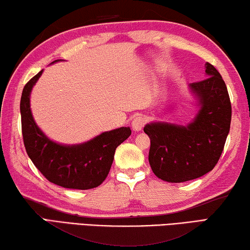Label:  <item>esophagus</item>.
Here are the masks:
<instances>
[{"mask_svg":"<svg viewBox=\"0 0 250 250\" xmlns=\"http://www.w3.org/2000/svg\"><path fill=\"white\" fill-rule=\"evenodd\" d=\"M145 118L143 116H136L133 120L132 122V127L134 132H139V130H142V128L144 127V125H145Z\"/></svg>","mask_w":250,"mask_h":250,"instance_id":"1","label":"esophagus"}]
</instances>
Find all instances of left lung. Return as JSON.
<instances>
[{"instance_id": "1", "label": "left lung", "mask_w": 250, "mask_h": 250, "mask_svg": "<svg viewBox=\"0 0 250 250\" xmlns=\"http://www.w3.org/2000/svg\"><path fill=\"white\" fill-rule=\"evenodd\" d=\"M204 69L207 79L188 85L198 107L188 124L155 121L144 127L150 138L151 170L164 181L180 183L202 177L222 155L230 128V101L220 72L208 62Z\"/></svg>"}]
</instances>
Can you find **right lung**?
I'll use <instances>...</instances> for the list:
<instances>
[{
  "mask_svg": "<svg viewBox=\"0 0 250 250\" xmlns=\"http://www.w3.org/2000/svg\"><path fill=\"white\" fill-rule=\"evenodd\" d=\"M63 61H52V63ZM43 70L27 82L21 98V132L27 155L47 180L67 189L89 190L107 177L116 148L132 134L129 127L101 133L80 144L52 141L39 128L30 109V93Z\"/></svg>",
  "mask_w": 250,
  "mask_h": 250,
  "instance_id": "1",
  "label": "right lung"
}]
</instances>
